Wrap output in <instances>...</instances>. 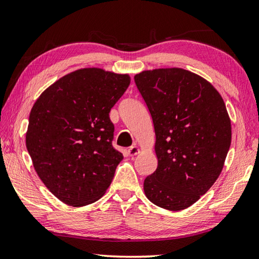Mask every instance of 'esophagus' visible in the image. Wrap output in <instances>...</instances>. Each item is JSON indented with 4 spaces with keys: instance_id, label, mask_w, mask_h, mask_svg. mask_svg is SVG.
I'll return each instance as SVG.
<instances>
[{
    "instance_id": "esophagus-1",
    "label": "esophagus",
    "mask_w": 259,
    "mask_h": 259,
    "mask_svg": "<svg viewBox=\"0 0 259 259\" xmlns=\"http://www.w3.org/2000/svg\"><path fill=\"white\" fill-rule=\"evenodd\" d=\"M127 153L131 155V157H134V155L140 153V149L136 145H133V146H131V148H128Z\"/></svg>"
}]
</instances>
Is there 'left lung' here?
I'll list each match as a JSON object with an SVG mask.
<instances>
[{
    "label": "left lung",
    "mask_w": 259,
    "mask_h": 259,
    "mask_svg": "<svg viewBox=\"0 0 259 259\" xmlns=\"http://www.w3.org/2000/svg\"><path fill=\"white\" fill-rule=\"evenodd\" d=\"M152 116L157 170L144 180L150 202L169 211L196 203L217 182L231 144V120L207 80L179 69L134 76Z\"/></svg>",
    "instance_id": "obj_1"
}]
</instances>
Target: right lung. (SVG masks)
Instances as JSON below:
<instances>
[{"label": "right lung", "instance_id": "right-lung-1", "mask_svg": "<svg viewBox=\"0 0 259 259\" xmlns=\"http://www.w3.org/2000/svg\"><path fill=\"white\" fill-rule=\"evenodd\" d=\"M131 82L128 74L99 67L73 71L33 104L26 146L38 177L67 205L104 196L123 154L111 145L109 113Z\"/></svg>", "mask_w": 259, "mask_h": 259}]
</instances>
